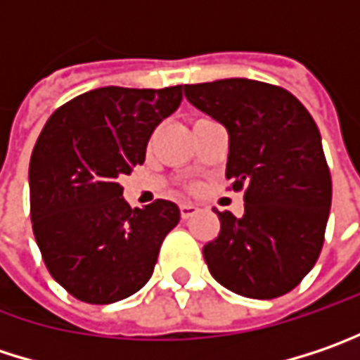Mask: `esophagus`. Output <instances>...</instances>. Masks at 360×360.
I'll return each instance as SVG.
<instances>
[{
  "label": "esophagus",
  "mask_w": 360,
  "mask_h": 360,
  "mask_svg": "<svg viewBox=\"0 0 360 360\" xmlns=\"http://www.w3.org/2000/svg\"><path fill=\"white\" fill-rule=\"evenodd\" d=\"M179 212H181V218H183V220H187V218H191L193 214H198V207H195L193 203H181Z\"/></svg>",
  "instance_id": "obj_1"
}]
</instances>
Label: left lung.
<instances>
[{
	"instance_id": "left-lung-1",
	"label": "left lung",
	"mask_w": 360,
	"mask_h": 360,
	"mask_svg": "<svg viewBox=\"0 0 360 360\" xmlns=\"http://www.w3.org/2000/svg\"><path fill=\"white\" fill-rule=\"evenodd\" d=\"M183 91L226 126V179L244 191L243 218L216 212L220 232L203 246L210 273L244 297L285 295L320 257L332 201L314 117L287 89L252 79L195 83Z\"/></svg>"
}]
</instances>
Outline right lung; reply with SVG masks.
Wrapping results in <instances>:
<instances>
[{
	"instance_id": "obj_1",
	"label": "right lung",
	"mask_w": 360,
	"mask_h": 360,
	"mask_svg": "<svg viewBox=\"0 0 360 360\" xmlns=\"http://www.w3.org/2000/svg\"><path fill=\"white\" fill-rule=\"evenodd\" d=\"M181 99V85L99 87L60 105L36 140L34 236L54 281L85 304H114L146 285L179 222L173 201L132 210L117 179L144 162L148 138Z\"/></svg>"
}]
</instances>
